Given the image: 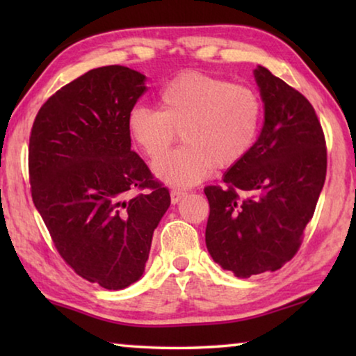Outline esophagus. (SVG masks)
Listing matches in <instances>:
<instances>
[{"label":"esophagus","instance_id":"1","mask_svg":"<svg viewBox=\"0 0 356 356\" xmlns=\"http://www.w3.org/2000/svg\"><path fill=\"white\" fill-rule=\"evenodd\" d=\"M186 195L185 191H182V190H172L171 191V202L172 204H177L180 200H182V197Z\"/></svg>","mask_w":356,"mask_h":356}]
</instances>
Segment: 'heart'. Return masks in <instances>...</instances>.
Returning <instances> with one entry per match:
<instances>
[{"label": "heart", "mask_w": 356, "mask_h": 356, "mask_svg": "<svg viewBox=\"0 0 356 356\" xmlns=\"http://www.w3.org/2000/svg\"><path fill=\"white\" fill-rule=\"evenodd\" d=\"M160 111L136 105L127 114V130L150 159L177 137L186 143L154 163L161 182L191 186L209 177L213 166L231 168L254 146L264 106L254 89L201 72H184L159 92Z\"/></svg>", "instance_id": "obj_1"}]
</instances>
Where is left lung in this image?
Here are the masks:
<instances>
[{
	"instance_id": "8db88e82",
	"label": "left lung",
	"mask_w": 356,
	"mask_h": 356,
	"mask_svg": "<svg viewBox=\"0 0 356 356\" xmlns=\"http://www.w3.org/2000/svg\"><path fill=\"white\" fill-rule=\"evenodd\" d=\"M254 78L264 102L261 135L229 168L225 186L204 188L207 250L238 278L275 272L297 254L327 176V144L309 100L262 65Z\"/></svg>"
}]
</instances>
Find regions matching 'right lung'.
I'll return each mask as SVG.
<instances>
[{
  "instance_id": "right-lung-1",
  "label": "right lung",
  "mask_w": 356,
  "mask_h": 356,
  "mask_svg": "<svg viewBox=\"0 0 356 356\" xmlns=\"http://www.w3.org/2000/svg\"><path fill=\"white\" fill-rule=\"evenodd\" d=\"M144 81L124 65L89 70L40 106L29 136L31 196L53 243L76 275L110 291L141 278L171 204L131 150L127 114Z\"/></svg>"
}]
</instances>
